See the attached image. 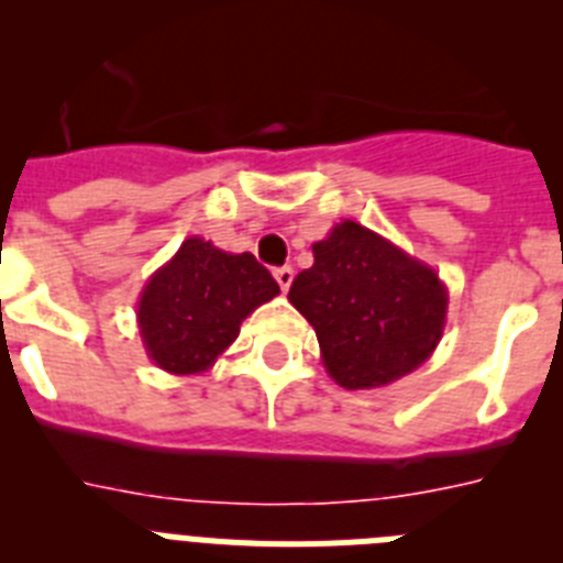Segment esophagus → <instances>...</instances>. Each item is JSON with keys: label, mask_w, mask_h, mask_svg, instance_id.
<instances>
[{"label": "esophagus", "mask_w": 563, "mask_h": 563, "mask_svg": "<svg viewBox=\"0 0 563 563\" xmlns=\"http://www.w3.org/2000/svg\"><path fill=\"white\" fill-rule=\"evenodd\" d=\"M273 276H276V282H278V287H282V290H290V285H292V276H296V273H292V267H278L276 273H273Z\"/></svg>", "instance_id": "34e87169"}]
</instances>
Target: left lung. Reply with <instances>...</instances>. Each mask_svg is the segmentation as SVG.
Returning a JSON list of instances; mask_svg holds the SVG:
<instances>
[{"label":"left lung","instance_id":"obj_1","mask_svg":"<svg viewBox=\"0 0 563 563\" xmlns=\"http://www.w3.org/2000/svg\"><path fill=\"white\" fill-rule=\"evenodd\" d=\"M312 258L287 298L316 330L338 386L383 389L434 355L449 316L434 267L352 220L332 225Z\"/></svg>","mask_w":563,"mask_h":563}]
</instances>
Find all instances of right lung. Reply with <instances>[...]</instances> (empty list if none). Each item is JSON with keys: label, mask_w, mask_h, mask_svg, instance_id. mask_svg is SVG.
I'll return each mask as SVG.
<instances>
[{"label": "right lung", "mask_w": 563, "mask_h": 563, "mask_svg": "<svg viewBox=\"0 0 563 563\" xmlns=\"http://www.w3.org/2000/svg\"><path fill=\"white\" fill-rule=\"evenodd\" d=\"M276 296V278L253 253L188 236L141 292L143 350L168 375H200L236 341L242 321Z\"/></svg>", "instance_id": "obj_1"}]
</instances>
